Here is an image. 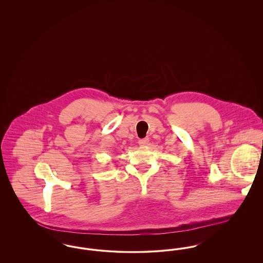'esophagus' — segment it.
<instances>
[{
  "instance_id": "34e87169",
  "label": "esophagus",
  "mask_w": 263,
  "mask_h": 263,
  "mask_svg": "<svg viewBox=\"0 0 263 263\" xmlns=\"http://www.w3.org/2000/svg\"><path fill=\"white\" fill-rule=\"evenodd\" d=\"M139 145L142 146V147H145V146L149 145V139L148 138H144V139L139 140Z\"/></svg>"
}]
</instances>
